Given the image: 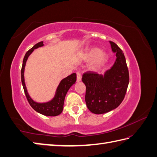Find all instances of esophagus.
<instances>
[{
	"label": "esophagus",
	"mask_w": 157,
	"mask_h": 157,
	"mask_svg": "<svg viewBox=\"0 0 157 157\" xmlns=\"http://www.w3.org/2000/svg\"><path fill=\"white\" fill-rule=\"evenodd\" d=\"M76 74H77V81H78V82H80L81 79H82L81 73H79V72H77Z\"/></svg>",
	"instance_id": "esophagus-1"
}]
</instances>
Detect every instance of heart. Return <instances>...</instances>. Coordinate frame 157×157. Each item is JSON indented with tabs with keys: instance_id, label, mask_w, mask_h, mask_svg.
Wrapping results in <instances>:
<instances>
[{
	"instance_id": "1",
	"label": "heart",
	"mask_w": 157,
	"mask_h": 157,
	"mask_svg": "<svg viewBox=\"0 0 157 157\" xmlns=\"http://www.w3.org/2000/svg\"><path fill=\"white\" fill-rule=\"evenodd\" d=\"M81 57L84 60H90L93 58L90 63V68L95 70L104 65L107 60V54L105 52L101 51L99 48H93L83 52Z\"/></svg>"
}]
</instances>
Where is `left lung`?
<instances>
[{"label": "left lung", "mask_w": 157, "mask_h": 157, "mask_svg": "<svg viewBox=\"0 0 157 157\" xmlns=\"http://www.w3.org/2000/svg\"><path fill=\"white\" fill-rule=\"evenodd\" d=\"M116 59L113 66L103 75L87 71L82 80L86 87L85 101L91 112L101 114L118 107L127 92L129 74L124 53L115 43L109 41Z\"/></svg>", "instance_id": "8db88e82"}]
</instances>
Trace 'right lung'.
Wrapping results in <instances>:
<instances>
[{"label":"right lung","mask_w":157,"mask_h":157,"mask_svg":"<svg viewBox=\"0 0 157 157\" xmlns=\"http://www.w3.org/2000/svg\"><path fill=\"white\" fill-rule=\"evenodd\" d=\"M44 46V42L41 41L39 42L38 44H35L33 47L28 51L25 56H24L22 67H21V83H22L23 88L24 90V93L26 94V99L29 101V104L35 110L36 112H39V113L47 116H56L59 115L60 113H62L63 109L64 101V98H65L67 92L69 90L72 85H73L76 82V73H72L71 75L67 76V78L63 79L60 81L59 85L56 89V93H55L54 97L51 101H48L46 103H37L33 101L31 97L28 93L26 86L25 84V81H24V69H25L26 63L28 58L31 54L32 52L35 49L42 47Z\"/></svg>","instance_id":"obj_1"}]
</instances>
